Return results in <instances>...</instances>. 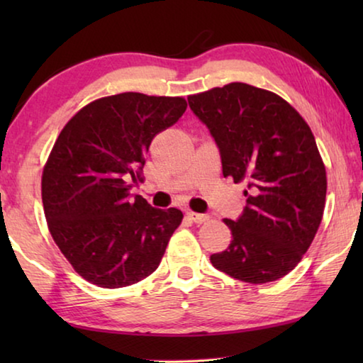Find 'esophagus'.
<instances>
[{"instance_id": "34e87169", "label": "esophagus", "mask_w": 363, "mask_h": 363, "mask_svg": "<svg viewBox=\"0 0 363 363\" xmlns=\"http://www.w3.org/2000/svg\"><path fill=\"white\" fill-rule=\"evenodd\" d=\"M187 218L192 220V223H196V224H203V223H206V220H210V216H206V214H200V213H194V211H189Z\"/></svg>"}]
</instances>
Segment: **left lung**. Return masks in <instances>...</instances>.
Instances as JSON below:
<instances>
[{
    "instance_id": "obj_1",
    "label": "left lung",
    "mask_w": 363,
    "mask_h": 363,
    "mask_svg": "<svg viewBox=\"0 0 363 363\" xmlns=\"http://www.w3.org/2000/svg\"><path fill=\"white\" fill-rule=\"evenodd\" d=\"M216 140L224 177L247 182V206L224 219L230 245L211 255L220 272L267 284L298 266L322 223L327 171L314 134L272 91L229 83L187 97Z\"/></svg>"
}]
</instances>
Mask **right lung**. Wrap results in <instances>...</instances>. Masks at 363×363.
I'll list each match as a JSON object with an SVG mask.
<instances>
[{"label":"right lung","mask_w":363,"mask_h":363,"mask_svg":"<svg viewBox=\"0 0 363 363\" xmlns=\"http://www.w3.org/2000/svg\"><path fill=\"white\" fill-rule=\"evenodd\" d=\"M186 108L184 97H101L73 115L54 143L41 176L48 229L89 284H138L162 261L184 214L152 208L131 189L144 181L152 139Z\"/></svg>","instance_id":"1"}]
</instances>
